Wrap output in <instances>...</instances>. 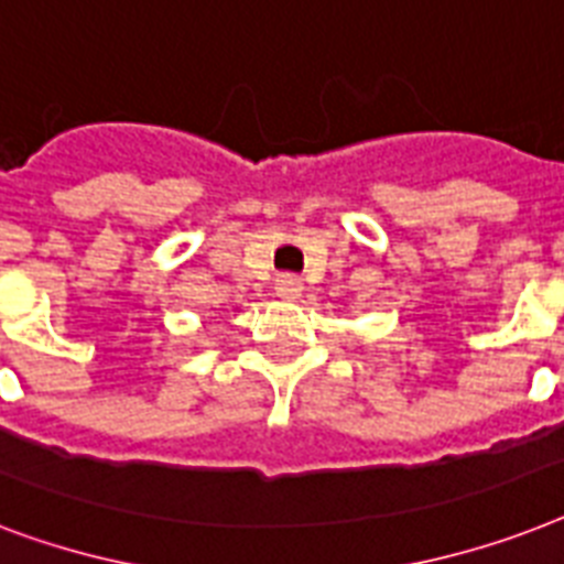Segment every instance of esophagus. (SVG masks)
Returning a JSON list of instances; mask_svg holds the SVG:
<instances>
[{
	"label": "esophagus",
	"instance_id": "obj_1",
	"mask_svg": "<svg viewBox=\"0 0 564 564\" xmlns=\"http://www.w3.org/2000/svg\"><path fill=\"white\" fill-rule=\"evenodd\" d=\"M300 294H303V282L294 273H282L276 279V296H282V300H296Z\"/></svg>",
	"mask_w": 564,
	"mask_h": 564
}]
</instances>
